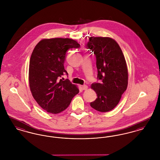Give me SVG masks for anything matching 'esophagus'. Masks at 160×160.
<instances>
[{
  "instance_id": "34e87169",
  "label": "esophagus",
  "mask_w": 160,
  "mask_h": 160,
  "mask_svg": "<svg viewBox=\"0 0 160 160\" xmlns=\"http://www.w3.org/2000/svg\"><path fill=\"white\" fill-rule=\"evenodd\" d=\"M82 89L83 90H86L88 89V86L87 85H83V86H82Z\"/></svg>"
}]
</instances>
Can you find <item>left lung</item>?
I'll return each mask as SVG.
<instances>
[{"instance_id":"obj_1","label":"left lung","mask_w":160,"mask_h":160,"mask_svg":"<svg viewBox=\"0 0 160 160\" xmlns=\"http://www.w3.org/2000/svg\"><path fill=\"white\" fill-rule=\"evenodd\" d=\"M86 46L96 57L99 82L92 84L97 98L91 106L107 112L118 105L128 85V69L122 50L114 39L107 37L89 38Z\"/></svg>"}]
</instances>
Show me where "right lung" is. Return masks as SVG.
<instances>
[{
  "mask_svg": "<svg viewBox=\"0 0 160 160\" xmlns=\"http://www.w3.org/2000/svg\"><path fill=\"white\" fill-rule=\"evenodd\" d=\"M80 44L69 38L45 39L39 42L31 55L29 81L34 99L52 114L59 113L70 104L79 90L68 79H60L68 72L64 68L66 54Z\"/></svg>",
  "mask_w": 160,
  "mask_h": 160,
  "instance_id": "add662e5",
  "label": "right lung"
}]
</instances>
